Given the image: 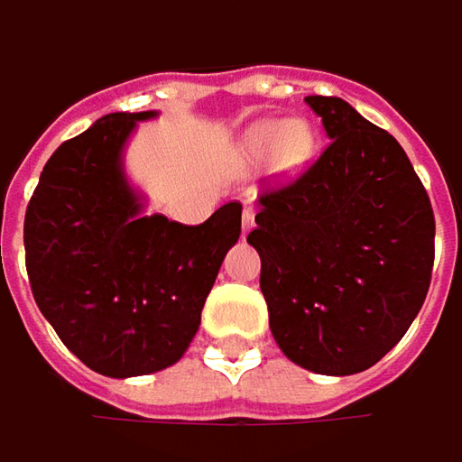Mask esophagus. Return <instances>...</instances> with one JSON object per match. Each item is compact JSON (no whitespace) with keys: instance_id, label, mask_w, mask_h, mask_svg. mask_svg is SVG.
Here are the masks:
<instances>
[{"instance_id":"obj_1","label":"esophagus","mask_w":462,"mask_h":462,"mask_svg":"<svg viewBox=\"0 0 462 462\" xmlns=\"http://www.w3.org/2000/svg\"><path fill=\"white\" fill-rule=\"evenodd\" d=\"M254 226V210L252 208H244V213H242V228H244V234L249 231Z\"/></svg>"}]
</instances>
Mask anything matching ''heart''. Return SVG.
<instances>
[{
  "mask_svg": "<svg viewBox=\"0 0 462 462\" xmlns=\"http://www.w3.org/2000/svg\"><path fill=\"white\" fill-rule=\"evenodd\" d=\"M314 148V134L307 122L289 119V122H257L244 132L234 161L239 169H252L267 155H273L281 171H299Z\"/></svg>",
  "mask_w": 462,
  "mask_h": 462,
  "instance_id": "b5f03b06",
  "label": "heart"
}]
</instances>
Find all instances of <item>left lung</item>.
Segmentation results:
<instances>
[{
	"label": "left lung",
	"instance_id": "left-lung-1",
	"mask_svg": "<svg viewBox=\"0 0 462 462\" xmlns=\"http://www.w3.org/2000/svg\"><path fill=\"white\" fill-rule=\"evenodd\" d=\"M330 145L260 195L246 236L281 351L317 374L374 366L411 328L434 267V213L398 140L343 98L310 96Z\"/></svg>",
	"mask_w": 462,
	"mask_h": 462
}]
</instances>
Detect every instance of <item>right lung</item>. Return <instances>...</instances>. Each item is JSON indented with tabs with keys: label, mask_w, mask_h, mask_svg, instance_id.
I'll return each instance as SVG.
<instances>
[{
	"label": "right lung",
	"mask_w": 462,
	"mask_h": 462,
	"mask_svg": "<svg viewBox=\"0 0 462 462\" xmlns=\"http://www.w3.org/2000/svg\"><path fill=\"white\" fill-rule=\"evenodd\" d=\"M155 111L108 114L61 143L25 210V267L41 314L85 366L140 377L189 348L226 252L239 242L242 205L199 226L143 216L122 151Z\"/></svg>",
	"instance_id": "add662e5"
}]
</instances>
